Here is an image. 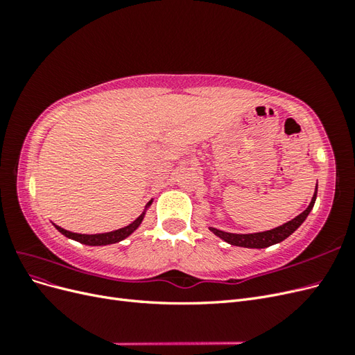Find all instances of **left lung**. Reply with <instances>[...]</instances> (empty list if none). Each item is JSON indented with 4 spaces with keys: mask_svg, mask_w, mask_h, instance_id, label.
Instances as JSON below:
<instances>
[{
    "mask_svg": "<svg viewBox=\"0 0 355 355\" xmlns=\"http://www.w3.org/2000/svg\"><path fill=\"white\" fill-rule=\"evenodd\" d=\"M315 198H317V187H315L314 197H313V200H311L306 210H304L295 219L288 220L287 223L282 225V227H277V228H274L271 231L254 232V234H231V232L219 231L216 228H210V231L214 235H218V237L222 239L223 241H227V243H230L232 245L249 247V249H265V247H270L272 244H277V243L286 240L290 234H293L300 227V225L304 223V220L306 219L309 211L313 210Z\"/></svg>",
    "mask_w": 355,
    "mask_h": 355,
    "instance_id": "left-lung-1",
    "label": "left lung"
}]
</instances>
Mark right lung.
Here are the masks:
<instances>
[{"mask_svg":"<svg viewBox=\"0 0 355 355\" xmlns=\"http://www.w3.org/2000/svg\"><path fill=\"white\" fill-rule=\"evenodd\" d=\"M151 202L153 201H149L148 206ZM144 216H145V213H142L141 216H139L135 222H132L130 225H127V227H124L121 230H116V231L105 232V234H92V235L77 234V232H71V231L63 230V228L58 227V225H55V227L58 228L59 232H62L63 235H65V237L72 239L75 241H80V243L87 244V245H106V244H114V243H118V241L127 239L128 235H130L132 232H135L139 228V225H141V222L144 220Z\"/></svg>","mask_w":355,"mask_h":355,"instance_id":"obj_1","label":"right lung"}]
</instances>
